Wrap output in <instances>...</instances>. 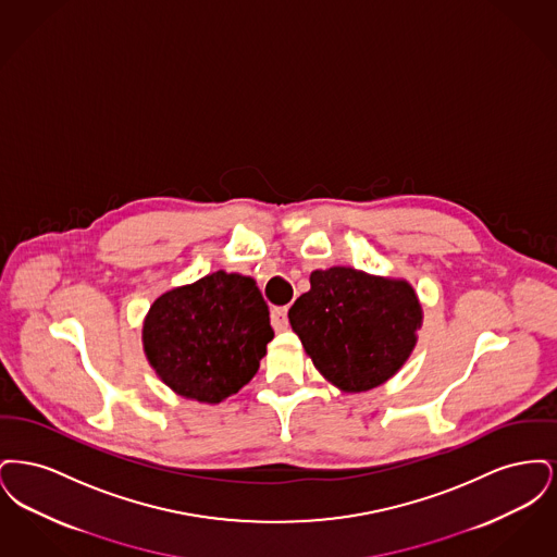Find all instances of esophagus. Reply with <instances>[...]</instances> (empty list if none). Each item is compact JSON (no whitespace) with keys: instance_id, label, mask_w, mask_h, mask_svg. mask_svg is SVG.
<instances>
[{"instance_id":"obj_1","label":"esophagus","mask_w":557,"mask_h":557,"mask_svg":"<svg viewBox=\"0 0 557 557\" xmlns=\"http://www.w3.org/2000/svg\"><path fill=\"white\" fill-rule=\"evenodd\" d=\"M271 325L277 332L288 330V307H273L271 309Z\"/></svg>"}]
</instances>
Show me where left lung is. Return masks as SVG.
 <instances>
[{
  "instance_id": "1",
  "label": "left lung",
  "mask_w": 557,
  "mask_h": 557,
  "mask_svg": "<svg viewBox=\"0 0 557 557\" xmlns=\"http://www.w3.org/2000/svg\"><path fill=\"white\" fill-rule=\"evenodd\" d=\"M288 318L321 375L346 393H361L407 361L422 307L403 280L332 267L311 273V290L296 298Z\"/></svg>"
}]
</instances>
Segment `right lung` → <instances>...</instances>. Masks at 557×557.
Instances as JSON below:
<instances>
[{"mask_svg":"<svg viewBox=\"0 0 557 557\" xmlns=\"http://www.w3.org/2000/svg\"><path fill=\"white\" fill-rule=\"evenodd\" d=\"M271 338L255 280L225 271L162 294L144 321V350L160 380L200 403H221L248 384Z\"/></svg>","mask_w":557,"mask_h":557,"instance_id":"obj_1","label":"right lung"}]
</instances>
